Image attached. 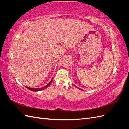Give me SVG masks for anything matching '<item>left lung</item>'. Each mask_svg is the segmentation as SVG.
Masks as SVG:
<instances>
[{
  "label": "left lung",
  "mask_w": 129,
  "mask_h": 129,
  "mask_svg": "<svg viewBox=\"0 0 129 129\" xmlns=\"http://www.w3.org/2000/svg\"><path fill=\"white\" fill-rule=\"evenodd\" d=\"M77 88H78V87H77ZM78 89H80V90H82V89H80V88H78Z\"/></svg>",
  "instance_id": "left-lung-1"
}]
</instances>
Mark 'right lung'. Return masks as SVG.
I'll return each instance as SVG.
<instances>
[{"instance_id": "obj_1", "label": "right lung", "mask_w": 129, "mask_h": 129, "mask_svg": "<svg viewBox=\"0 0 129 129\" xmlns=\"http://www.w3.org/2000/svg\"><path fill=\"white\" fill-rule=\"evenodd\" d=\"M52 81H53V79L50 81V82H49L47 85H46V86H45V87H42V88H28V87H26L27 89H28L30 90L33 91H41V90H42L45 89L46 88L48 87L49 85L50 84H51V83L52 82Z\"/></svg>"}]
</instances>
